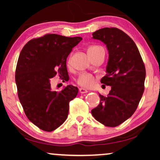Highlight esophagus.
I'll list each match as a JSON object with an SVG mask.
<instances>
[{
    "mask_svg": "<svg viewBox=\"0 0 160 160\" xmlns=\"http://www.w3.org/2000/svg\"><path fill=\"white\" fill-rule=\"evenodd\" d=\"M79 92H80L81 94H84V93H87V92H88V91H87V89H86L80 88V89H79Z\"/></svg>",
    "mask_w": 160,
    "mask_h": 160,
    "instance_id": "obj_1",
    "label": "esophagus"
}]
</instances>
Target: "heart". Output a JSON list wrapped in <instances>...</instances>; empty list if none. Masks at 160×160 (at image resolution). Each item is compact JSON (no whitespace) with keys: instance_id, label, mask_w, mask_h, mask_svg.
Listing matches in <instances>:
<instances>
[{"instance_id":"1","label":"heart","mask_w":160,"mask_h":160,"mask_svg":"<svg viewBox=\"0 0 160 160\" xmlns=\"http://www.w3.org/2000/svg\"><path fill=\"white\" fill-rule=\"evenodd\" d=\"M102 48L101 47L98 45H93V46H90V47H88L87 49V53L89 55V57H91L94 53H95L96 52L98 51V49ZM67 65L70 66L71 65V58L68 59V60ZM94 82H95V78L91 74L89 73H83L82 74H80L78 76V77L76 80V83L79 85V86L84 87V88H89L92 86L94 84Z\"/></svg>"}]
</instances>
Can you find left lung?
<instances>
[{
  "label": "left lung",
  "instance_id": "left-lung-1",
  "mask_svg": "<svg viewBox=\"0 0 160 160\" xmlns=\"http://www.w3.org/2000/svg\"><path fill=\"white\" fill-rule=\"evenodd\" d=\"M93 38L102 41L108 50L107 74L100 82L111 89L91 113L98 122L117 127L132 116L144 92L146 68L132 39L117 28H104L94 32Z\"/></svg>",
  "mask_w": 160,
  "mask_h": 160
}]
</instances>
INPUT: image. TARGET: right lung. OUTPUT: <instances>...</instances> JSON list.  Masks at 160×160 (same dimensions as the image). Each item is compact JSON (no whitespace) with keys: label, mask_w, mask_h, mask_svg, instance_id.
<instances>
[{"label":"right lung","mask_w":160,"mask_h":160,"mask_svg":"<svg viewBox=\"0 0 160 160\" xmlns=\"http://www.w3.org/2000/svg\"><path fill=\"white\" fill-rule=\"evenodd\" d=\"M82 38L48 33L28 41L17 61L15 81L17 94L28 119L41 130L51 132L68 117L69 102L77 95L76 87L52 91L50 78L58 74L69 80L66 60Z\"/></svg>","instance_id":"add662e5"}]
</instances>
